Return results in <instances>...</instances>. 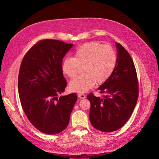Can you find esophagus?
I'll list each match as a JSON object with an SVG mask.
<instances>
[{"mask_svg": "<svg viewBox=\"0 0 159 159\" xmlns=\"http://www.w3.org/2000/svg\"><path fill=\"white\" fill-rule=\"evenodd\" d=\"M78 98H81V99H84L85 98H86V96L84 94H80V93H79L78 94Z\"/></svg>", "mask_w": 159, "mask_h": 159, "instance_id": "obj_1", "label": "esophagus"}]
</instances>
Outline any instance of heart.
Masks as SVG:
<instances>
[{"mask_svg":"<svg viewBox=\"0 0 159 159\" xmlns=\"http://www.w3.org/2000/svg\"><path fill=\"white\" fill-rule=\"evenodd\" d=\"M117 57L110 46L97 42L86 43L77 49L74 57H67L62 62V71L68 77H74L81 67L84 75L73 78L69 84L71 91L84 93L96 83L106 82L113 74Z\"/></svg>","mask_w":159,"mask_h":159,"instance_id":"1","label":"heart"}]
</instances>
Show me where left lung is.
<instances>
[{
  "label": "left lung",
  "mask_w": 159,
  "mask_h": 159,
  "mask_svg": "<svg viewBox=\"0 0 159 159\" xmlns=\"http://www.w3.org/2000/svg\"><path fill=\"white\" fill-rule=\"evenodd\" d=\"M117 60L110 78L98 88L103 97L87 96L90 102L89 120L94 128L104 132L120 129L129 120L136 105L139 86L134 61L121 44L115 43Z\"/></svg>",
  "instance_id": "8db88e82"
}]
</instances>
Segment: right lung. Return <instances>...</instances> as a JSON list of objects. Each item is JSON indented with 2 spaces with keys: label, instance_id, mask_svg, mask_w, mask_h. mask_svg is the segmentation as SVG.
Here are the masks:
<instances>
[{
  "label": "right lung",
  "instance_id": "1",
  "mask_svg": "<svg viewBox=\"0 0 159 159\" xmlns=\"http://www.w3.org/2000/svg\"><path fill=\"white\" fill-rule=\"evenodd\" d=\"M73 46L42 40L29 50L21 62L18 77L21 105L30 123L46 134H57L67 127L77 101L76 93L57 97L67 85L62 59Z\"/></svg>",
  "mask_w": 159,
  "mask_h": 159
}]
</instances>
